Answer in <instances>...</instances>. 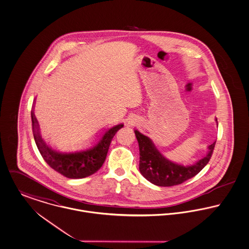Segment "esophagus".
Returning <instances> with one entry per match:
<instances>
[{"label":"esophagus","instance_id":"esophagus-1","mask_svg":"<svg viewBox=\"0 0 249 249\" xmlns=\"http://www.w3.org/2000/svg\"><path fill=\"white\" fill-rule=\"evenodd\" d=\"M139 122V120H138V118H136V117H130L129 118V121H128V124L130 125V126H133L134 124H137Z\"/></svg>","mask_w":249,"mask_h":249}]
</instances>
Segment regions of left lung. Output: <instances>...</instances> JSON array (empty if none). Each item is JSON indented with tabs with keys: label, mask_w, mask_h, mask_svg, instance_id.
I'll list each match as a JSON object with an SVG mask.
<instances>
[{
	"label": "left lung",
	"mask_w": 249,
	"mask_h": 249,
	"mask_svg": "<svg viewBox=\"0 0 249 249\" xmlns=\"http://www.w3.org/2000/svg\"><path fill=\"white\" fill-rule=\"evenodd\" d=\"M215 121L218 126L217 118ZM139 146V171L153 185L172 187L182 184L201 172L209 163L216 141L208 146V153L192 165L178 164L165 157L155 147L153 140L147 135L134 130Z\"/></svg>",
	"instance_id": "left-lung-1"
}]
</instances>
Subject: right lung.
<instances>
[{
	"label": "right lung",
	"instance_id": "obj_1",
	"mask_svg": "<svg viewBox=\"0 0 249 249\" xmlns=\"http://www.w3.org/2000/svg\"><path fill=\"white\" fill-rule=\"evenodd\" d=\"M34 107L35 101L31 111V119L34 139L39 153L52 169L71 179L84 178L97 172L106 159L115 133L124 126L123 123H119L105 130L101 135L100 134L97 135V141L88 149L72 153H62L54 150L43 140L38 120L34 114Z\"/></svg>",
	"mask_w": 249,
	"mask_h": 249
}]
</instances>
